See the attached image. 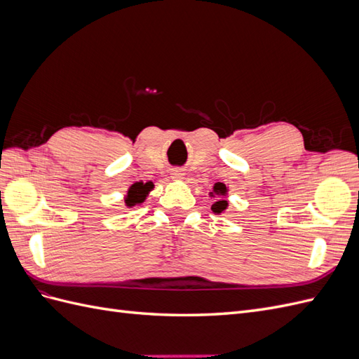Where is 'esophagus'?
I'll use <instances>...</instances> for the list:
<instances>
[{
  "mask_svg": "<svg viewBox=\"0 0 359 359\" xmlns=\"http://www.w3.org/2000/svg\"><path fill=\"white\" fill-rule=\"evenodd\" d=\"M170 177H172V180L180 181V180L184 178V172L181 169H172L170 170Z\"/></svg>",
  "mask_w": 359,
  "mask_h": 359,
  "instance_id": "esophagus-1",
  "label": "esophagus"
}]
</instances>
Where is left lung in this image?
Listing matches in <instances>:
<instances>
[{
	"label": "left lung",
	"instance_id": "left-lung-1",
	"mask_svg": "<svg viewBox=\"0 0 359 359\" xmlns=\"http://www.w3.org/2000/svg\"><path fill=\"white\" fill-rule=\"evenodd\" d=\"M210 196L211 198H215V202L211 205V210L214 214H222L227 210V201H226V196H227V187L224 186L223 182H215L214 187H212V191H210Z\"/></svg>",
	"mask_w": 359,
	"mask_h": 359
}]
</instances>
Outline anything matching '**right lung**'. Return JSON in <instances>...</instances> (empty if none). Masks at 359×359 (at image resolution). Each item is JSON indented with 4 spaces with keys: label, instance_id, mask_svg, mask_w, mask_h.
Wrapping results in <instances>:
<instances>
[{
    "label": "right lung",
    "instance_id": "obj_1",
    "mask_svg": "<svg viewBox=\"0 0 359 359\" xmlns=\"http://www.w3.org/2000/svg\"><path fill=\"white\" fill-rule=\"evenodd\" d=\"M153 189H154V184L151 181H148V182L139 181V182L132 184V186L128 187L127 194L124 198V203H126L127 208H133V206H136V205L144 203L147 196L149 194V191Z\"/></svg>",
    "mask_w": 359,
    "mask_h": 359
}]
</instances>
